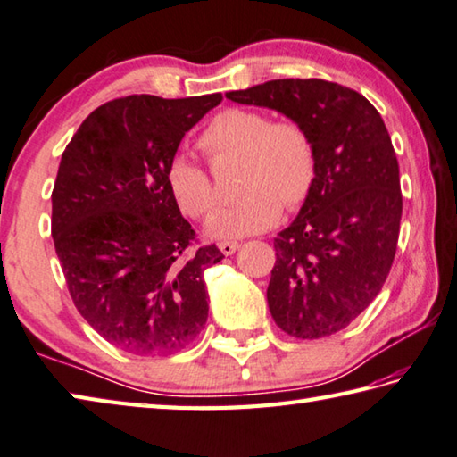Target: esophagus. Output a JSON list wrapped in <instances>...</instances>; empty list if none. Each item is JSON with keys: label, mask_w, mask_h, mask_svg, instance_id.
<instances>
[{"label": "esophagus", "mask_w": 457, "mask_h": 457, "mask_svg": "<svg viewBox=\"0 0 457 457\" xmlns=\"http://www.w3.org/2000/svg\"><path fill=\"white\" fill-rule=\"evenodd\" d=\"M218 247H220V252L223 255H231V253H236V249L239 247V244H237V241H220Z\"/></svg>", "instance_id": "1"}]
</instances>
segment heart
<instances>
[{
  "instance_id": "1",
  "label": "heart",
  "mask_w": 457,
  "mask_h": 457,
  "mask_svg": "<svg viewBox=\"0 0 457 457\" xmlns=\"http://www.w3.org/2000/svg\"><path fill=\"white\" fill-rule=\"evenodd\" d=\"M198 146L212 164L239 160L236 202L208 220L213 237H244L270 229L281 210H297L317 182V146L299 120L255 109L220 111L205 124ZM168 192L186 216L202 220L216 208L218 190L192 158L178 154L166 168Z\"/></svg>"
}]
</instances>
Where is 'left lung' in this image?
I'll use <instances>...</instances> for the list:
<instances>
[{
	"mask_svg": "<svg viewBox=\"0 0 457 457\" xmlns=\"http://www.w3.org/2000/svg\"><path fill=\"white\" fill-rule=\"evenodd\" d=\"M226 96L279 111L315 140L317 182L273 241L267 305L295 338L335 335L380 293L396 255L400 170L382 116L361 93L323 79H275Z\"/></svg>",
	"mask_w": 457,
	"mask_h": 457,
	"instance_id": "8db88e82",
	"label": "left lung"
}]
</instances>
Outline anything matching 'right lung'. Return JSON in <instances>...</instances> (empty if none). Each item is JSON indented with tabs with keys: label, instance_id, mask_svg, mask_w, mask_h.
Segmentation results:
<instances>
[{
	"label": "right lung",
	"instance_id": "right-lung-1",
	"mask_svg": "<svg viewBox=\"0 0 457 457\" xmlns=\"http://www.w3.org/2000/svg\"><path fill=\"white\" fill-rule=\"evenodd\" d=\"M220 103V93L114 98L87 116L61 156L51 236L62 275L83 319L124 353L174 354L208 320L204 271L223 253L195 247L166 168Z\"/></svg>",
	"mask_w": 457,
	"mask_h": 457
}]
</instances>
